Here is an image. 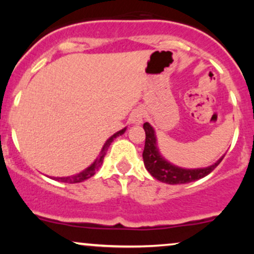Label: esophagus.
Returning <instances> with one entry per match:
<instances>
[{
  "label": "esophagus",
  "mask_w": 254,
  "mask_h": 254,
  "mask_svg": "<svg viewBox=\"0 0 254 254\" xmlns=\"http://www.w3.org/2000/svg\"><path fill=\"white\" fill-rule=\"evenodd\" d=\"M130 122L132 124H141L143 122V113L142 111L135 110L130 116Z\"/></svg>",
  "instance_id": "esophagus-1"
}]
</instances>
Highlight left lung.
I'll return each mask as SVG.
<instances>
[{
	"label": "left lung",
	"mask_w": 254,
	"mask_h": 254,
	"mask_svg": "<svg viewBox=\"0 0 254 254\" xmlns=\"http://www.w3.org/2000/svg\"><path fill=\"white\" fill-rule=\"evenodd\" d=\"M143 129L145 131V143L142 155H143L144 166L151 176L162 183L174 185V184L194 182V180L200 179V178H204L209 173H211L224 157L223 155L210 167L198 168V170H184V168L177 167V166L167 162L164 157L160 155L156 147L155 132H154L153 127L148 123H144Z\"/></svg>",
	"instance_id": "obj_1"
}]
</instances>
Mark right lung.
Masks as SVG:
<instances>
[{
    "mask_svg": "<svg viewBox=\"0 0 254 254\" xmlns=\"http://www.w3.org/2000/svg\"><path fill=\"white\" fill-rule=\"evenodd\" d=\"M125 132V129L118 131V132H116L115 135L111 136L109 139H107V142L105 143L103 150H101V154L99 155V157L97 160L94 161V164H92L89 166L88 168H86V170L81 172V173L76 174V176H72V177H66V178H56V180H60V182H63V183H69V184H74V183H81V182H84V180L89 179L90 177H93L95 174V172L98 171V168L100 167V165L103 164L104 161V157L105 155H106V151L107 149H109L110 144L112 143L113 139L116 138L117 136H121L123 135V133Z\"/></svg>",
    "mask_w": 254,
    "mask_h": 254,
    "instance_id": "right-lung-1",
    "label": "right lung"
}]
</instances>
